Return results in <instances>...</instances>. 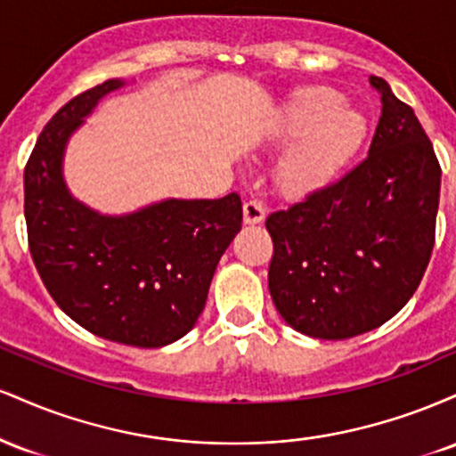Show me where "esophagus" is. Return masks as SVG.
<instances>
[{"label":"esophagus","instance_id":"obj_1","mask_svg":"<svg viewBox=\"0 0 456 456\" xmlns=\"http://www.w3.org/2000/svg\"><path fill=\"white\" fill-rule=\"evenodd\" d=\"M265 210L259 201H246L244 203V223L246 224H259L264 221Z\"/></svg>","mask_w":456,"mask_h":456}]
</instances>
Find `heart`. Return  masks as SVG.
Listing matches in <instances>:
<instances>
[{
	"label": "heart",
	"mask_w": 456,
	"mask_h": 456,
	"mask_svg": "<svg viewBox=\"0 0 456 456\" xmlns=\"http://www.w3.org/2000/svg\"><path fill=\"white\" fill-rule=\"evenodd\" d=\"M366 130L364 113L343 104L332 87L297 90L272 128V141L291 143L274 167L276 188L289 199L323 191L362 148Z\"/></svg>",
	"instance_id": "heart-1"
}]
</instances>
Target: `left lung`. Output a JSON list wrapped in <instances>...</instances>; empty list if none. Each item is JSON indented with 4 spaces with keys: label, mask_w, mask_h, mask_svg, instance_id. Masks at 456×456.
I'll return each mask as SVG.
<instances>
[{
    "label": "left lung",
    "mask_w": 456,
    "mask_h": 456,
    "mask_svg": "<svg viewBox=\"0 0 456 456\" xmlns=\"http://www.w3.org/2000/svg\"><path fill=\"white\" fill-rule=\"evenodd\" d=\"M369 156L338 182L265 218L272 302L297 332L352 338L395 317L436 244L442 169L425 128L379 77Z\"/></svg>",
    "instance_id": "left-lung-1"
}]
</instances>
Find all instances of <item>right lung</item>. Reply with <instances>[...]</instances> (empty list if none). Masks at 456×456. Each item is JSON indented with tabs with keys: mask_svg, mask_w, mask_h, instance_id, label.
Listing matches in <instances>:
<instances>
[{
	"mask_svg": "<svg viewBox=\"0 0 456 456\" xmlns=\"http://www.w3.org/2000/svg\"><path fill=\"white\" fill-rule=\"evenodd\" d=\"M109 78L78 94L40 133L25 165L29 253L46 291L78 326L133 347H162L195 328L218 261L242 229L238 192L165 199L109 216L68 191V139L107 94Z\"/></svg>",
	"mask_w": 456,
	"mask_h": 456,
	"instance_id": "right-lung-1",
	"label": "right lung"
}]
</instances>
